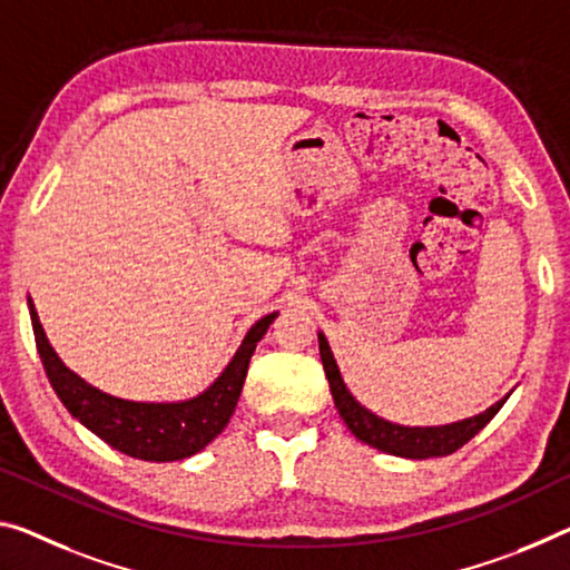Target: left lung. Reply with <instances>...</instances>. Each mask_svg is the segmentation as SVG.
Segmentation results:
<instances>
[{
  "label": "left lung",
  "mask_w": 570,
  "mask_h": 570,
  "mask_svg": "<svg viewBox=\"0 0 570 570\" xmlns=\"http://www.w3.org/2000/svg\"><path fill=\"white\" fill-rule=\"evenodd\" d=\"M320 355H322L324 373H327L334 405H337V411L342 415V421L347 423V429L355 433L360 441H365L367 446H375L393 456L431 459V456L454 454V451L462 449L469 439H474V433H480L487 423L494 419V413L502 409V403L508 401V395H504L502 401L490 405L484 413L459 423H449V426H431V429L399 426V423L377 419L375 413H370L355 399H352L345 383H342V375L337 370V363H334L332 350L327 345V340H324V334H320Z\"/></svg>",
  "instance_id": "obj_1"
}]
</instances>
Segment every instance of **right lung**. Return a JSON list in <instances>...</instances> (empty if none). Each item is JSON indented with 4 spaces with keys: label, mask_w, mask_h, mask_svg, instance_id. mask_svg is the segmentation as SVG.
I'll return each instance as SVG.
<instances>
[{
    "label": "right lung",
    "mask_w": 570,
    "mask_h": 570,
    "mask_svg": "<svg viewBox=\"0 0 570 570\" xmlns=\"http://www.w3.org/2000/svg\"><path fill=\"white\" fill-rule=\"evenodd\" d=\"M30 317L45 373L73 419L126 456L141 459V462H177V459L203 451L228 426L243 383H246L253 350L266 334L268 324L276 320V312L253 324L236 357L223 370L218 381L203 395L185 403H134L101 393L60 363L56 350L45 337L32 302Z\"/></svg>",
    "instance_id": "right-lung-1"
}]
</instances>
